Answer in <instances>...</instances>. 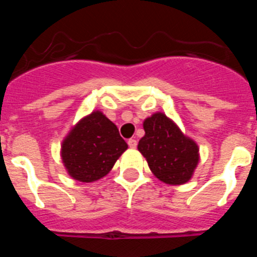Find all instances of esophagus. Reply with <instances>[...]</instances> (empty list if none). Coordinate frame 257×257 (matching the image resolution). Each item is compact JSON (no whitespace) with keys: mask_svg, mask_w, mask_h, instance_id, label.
<instances>
[{"mask_svg":"<svg viewBox=\"0 0 257 257\" xmlns=\"http://www.w3.org/2000/svg\"><path fill=\"white\" fill-rule=\"evenodd\" d=\"M127 144H128V147H130V148H136V147H138V142H136L135 139H128Z\"/></svg>","mask_w":257,"mask_h":257,"instance_id":"esophagus-1","label":"esophagus"}]
</instances>
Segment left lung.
Returning a JSON list of instances; mask_svg holds the SVG:
<instances>
[{
	"label": "left lung",
	"mask_w": 257,
	"mask_h": 257,
	"mask_svg": "<svg viewBox=\"0 0 257 257\" xmlns=\"http://www.w3.org/2000/svg\"><path fill=\"white\" fill-rule=\"evenodd\" d=\"M145 135L138 149L147 158L149 169L166 184L180 185L192 178L198 165V147L163 113L144 121Z\"/></svg>",
	"instance_id": "8db88e82"
}]
</instances>
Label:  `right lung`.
Instances as JSON below:
<instances>
[{"mask_svg": "<svg viewBox=\"0 0 257 257\" xmlns=\"http://www.w3.org/2000/svg\"><path fill=\"white\" fill-rule=\"evenodd\" d=\"M126 149L117 126L96 110L70 130L61 145V158L72 178L91 183L105 176Z\"/></svg>", "mask_w": 257, "mask_h": 257, "instance_id": "right-lung-1", "label": "right lung"}]
</instances>
